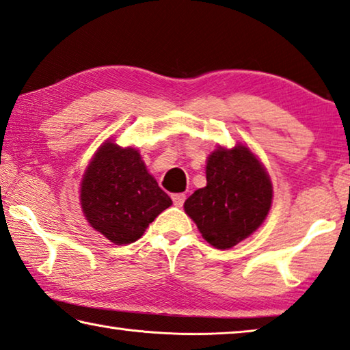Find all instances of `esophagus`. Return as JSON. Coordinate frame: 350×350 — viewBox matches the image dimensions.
Here are the masks:
<instances>
[{
    "mask_svg": "<svg viewBox=\"0 0 350 350\" xmlns=\"http://www.w3.org/2000/svg\"><path fill=\"white\" fill-rule=\"evenodd\" d=\"M171 199H173V204L176 205V207H182L185 202L187 196L184 195V193H174V195H171Z\"/></svg>",
    "mask_w": 350,
    "mask_h": 350,
    "instance_id": "34e87169",
    "label": "esophagus"
}]
</instances>
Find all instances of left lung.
Returning a JSON list of instances; mask_svg holds the SVG:
<instances>
[{
  "label": "left lung",
  "mask_w": 350,
  "mask_h": 350,
  "mask_svg": "<svg viewBox=\"0 0 350 350\" xmlns=\"http://www.w3.org/2000/svg\"><path fill=\"white\" fill-rule=\"evenodd\" d=\"M207 185L187 199L184 208L205 241L229 249L258 229L273 201V185L251 149H215L207 160Z\"/></svg>",
  "instance_id": "left-lung-1"
}]
</instances>
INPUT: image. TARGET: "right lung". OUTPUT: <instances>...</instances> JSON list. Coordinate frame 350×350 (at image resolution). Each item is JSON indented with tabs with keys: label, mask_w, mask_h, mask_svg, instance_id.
Returning a JSON list of instances; mask_svg holds the SVG:
<instances>
[{
	"label": "right lung",
	"mask_w": 350,
	"mask_h": 350,
	"mask_svg": "<svg viewBox=\"0 0 350 350\" xmlns=\"http://www.w3.org/2000/svg\"><path fill=\"white\" fill-rule=\"evenodd\" d=\"M81 204L93 229L115 245H129L173 201L148 173L140 152L107 142L85 171Z\"/></svg>",
	"instance_id": "right-lung-1"
}]
</instances>
